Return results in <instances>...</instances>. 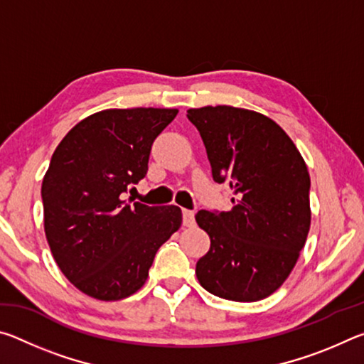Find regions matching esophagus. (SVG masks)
I'll return each instance as SVG.
<instances>
[{"mask_svg": "<svg viewBox=\"0 0 364 364\" xmlns=\"http://www.w3.org/2000/svg\"><path fill=\"white\" fill-rule=\"evenodd\" d=\"M183 225L184 226L194 225V212L193 210H183Z\"/></svg>", "mask_w": 364, "mask_h": 364, "instance_id": "34e87169", "label": "esophagus"}]
</instances>
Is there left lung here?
<instances>
[{
  "mask_svg": "<svg viewBox=\"0 0 364 364\" xmlns=\"http://www.w3.org/2000/svg\"><path fill=\"white\" fill-rule=\"evenodd\" d=\"M213 180L234 193L230 212L199 210L210 250L196 264L200 286L217 297L257 301L278 291L304 249L311 223L310 175L278 123L231 106L189 109Z\"/></svg>",
  "mask_w": 364,
  "mask_h": 364,
  "instance_id": "8db88e82",
  "label": "left lung"
}]
</instances>
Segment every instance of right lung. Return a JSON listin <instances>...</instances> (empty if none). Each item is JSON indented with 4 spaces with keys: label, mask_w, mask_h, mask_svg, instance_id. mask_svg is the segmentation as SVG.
Returning a JSON list of instances; mask_svg holds the SVG:
<instances>
[{
    "label": "right lung",
    "mask_w": 364,
    "mask_h": 364,
    "mask_svg": "<svg viewBox=\"0 0 364 364\" xmlns=\"http://www.w3.org/2000/svg\"><path fill=\"white\" fill-rule=\"evenodd\" d=\"M178 109H107L65 134L43 178L45 234L64 276L90 297L133 295L157 250L180 230L176 205L123 200L147 173L151 146Z\"/></svg>",
    "instance_id": "right-lung-1"
}]
</instances>
